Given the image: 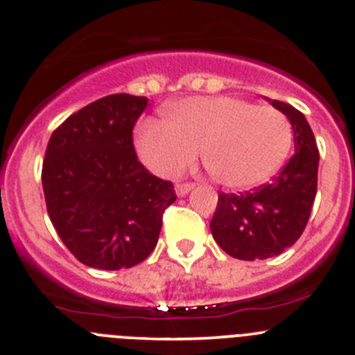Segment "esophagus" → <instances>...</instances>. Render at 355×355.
<instances>
[{
  "label": "esophagus",
  "mask_w": 355,
  "mask_h": 355,
  "mask_svg": "<svg viewBox=\"0 0 355 355\" xmlns=\"http://www.w3.org/2000/svg\"><path fill=\"white\" fill-rule=\"evenodd\" d=\"M192 189H194V184H177L175 191H177L178 196H185V194H189Z\"/></svg>",
  "instance_id": "1"
}]
</instances>
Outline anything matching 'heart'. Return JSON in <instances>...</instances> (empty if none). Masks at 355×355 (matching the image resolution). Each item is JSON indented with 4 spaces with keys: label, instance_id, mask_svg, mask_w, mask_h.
<instances>
[{
    "label": "heart",
    "instance_id": "obj_1",
    "mask_svg": "<svg viewBox=\"0 0 355 355\" xmlns=\"http://www.w3.org/2000/svg\"><path fill=\"white\" fill-rule=\"evenodd\" d=\"M293 130L269 105L237 97H198L173 105L166 121L147 118L135 132L140 159L161 177H173L201 150L209 177L246 189L272 177L286 159Z\"/></svg>",
    "mask_w": 355,
    "mask_h": 355
}]
</instances>
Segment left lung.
Here are the masks:
<instances>
[{"mask_svg":"<svg viewBox=\"0 0 355 355\" xmlns=\"http://www.w3.org/2000/svg\"><path fill=\"white\" fill-rule=\"evenodd\" d=\"M291 123L295 154L269 184L218 194L209 229L218 246L239 260H263L293 246L305 230L318 192L319 150L298 109L272 101Z\"/></svg>","mask_w":355,"mask_h":355,"instance_id":"8db88e82","label":"left lung"}]
</instances>
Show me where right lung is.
I'll use <instances>...</instances> for the list:
<instances>
[{
	"instance_id": "add662e5",
	"label": "right lung",
	"mask_w": 355,
	"mask_h": 355,
	"mask_svg": "<svg viewBox=\"0 0 355 355\" xmlns=\"http://www.w3.org/2000/svg\"><path fill=\"white\" fill-rule=\"evenodd\" d=\"M146 97L107 95L69 116L50 137L41 171L48 215L81 263L130 269L157 244L173 184L144 168L133 126Z\"/></svg>"
}]
</instances>
